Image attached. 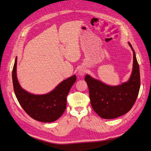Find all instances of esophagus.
<instances>
[{
    "instance_id": "obj_1",
    "label": "esophagus",
    "mask_w": 151,
    "mask_h": 151,
    "mask_svg": "<svg viewBox=\"0 0 151 151\" xmlns=\"http://www.w3.org/2000/svg\"><path fill=\"white\" fill-rule=\"evenodd\" d=\"M84 73H85V71L83 70V69H80L79 70V74L80 75V76H84Z\"/></svg>"
}]
</instances>
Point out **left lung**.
<instances>
[{
  "instance_id": "left-lung-1",
  "label": "left lung",
  "mask_w": 151,
  "mask_h": 151,
  "mask_svg": "<svg viewBox=\"0 0 151 151\" xmlns=\"http://www.w3.org/2000/svg\"><path fill=\"white\" fill-rule=\"evenodd\" d=\"M133 51V70L128 82L117 86H110L86 75L85 81L89 91L92 109L103 119L120 117L131 110L139 94L141 78L136 53Z\"/></svg>"
}]
</instances>
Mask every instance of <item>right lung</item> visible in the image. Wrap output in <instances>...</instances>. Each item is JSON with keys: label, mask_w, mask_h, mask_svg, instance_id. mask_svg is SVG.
Returning a JSON list of instances; mask_svg holds the SVG:
<instances>
[{"label": "right lung", "mask_w": 151, "mask_h": 151, "mask_svg": "<svg viewBox=\"0 0 151 151\" xmlns=\"http://www.w3.org/2000/svg\"><path fill=\"white\" fill-rule=\"evenodd\" d=\"M17 58L12 70V81L15 96L25 112L35 119L42 122H51L58 119L64 112L67 96L76 81L74 75L62 81L55 89L44 95H34L20 87L16 75Z\"/></svg>", "instance_id": "1"}]
</instances>
